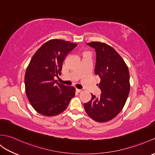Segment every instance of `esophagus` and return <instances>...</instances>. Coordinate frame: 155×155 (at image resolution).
<instances>
[{
	"label": "esophagus",
	"instance_id": "34e87169",
	"mask_svg": "<svg viewBox=\"0 0 155 155\" xmlns=\"http://www.w3.org/2000/svg\"><path fill=\"white\" fill-rule=\"evenodd\" d=\"M76 91H77V93H81V92H82V90L81 89H78V88H77V89H76Z\"/></svg>",
	"mask_w": 155,
	"mask_h": 155
}]
</instances>
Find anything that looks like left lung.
I'll return each instance as SVG.
<instances>
[{
  "mask_svg": "<svg viewBox=\"0 0 155 155\" xmlns=\"http://www.w3.org/2000/svg\"><path fill=\"white\" fill-rule=\"evenodd\" d=\"M97 52L94 73L101 78L100 97L92 94L84 103L87 114L92 119L104 123L117 117L126 103L130 92L129 71L123 58L113 47L101 42L87 43Z\"/></svg>",
  "mask_w": 155,
  "mask_h": 155,
  "instance_id": "obj_1",
  "label": "left lung"
}]
</instances>
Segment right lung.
<instances>
[{
	"label": "right lung",
	"instance_id": "obj_1",
	"mask_svg": "<svg viewBox=\"0 0 155 155\" xmlns=\"http://www.w3.org/2000/svg\"><path fill=\"white\" fill-rule=\"evenodd\" d=\"M77 44L51 39L32 56L25 75V91L34 109L44 116H56L64 111L75 94V88L54 80L61 74L66 56Z\"/></svg>",
	"mask_w": 155,
	"mask_h": 155
}]
</instances>
